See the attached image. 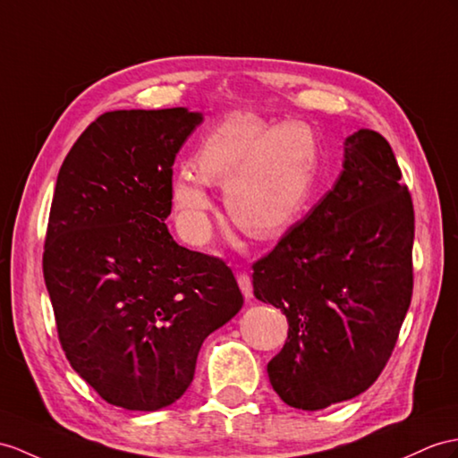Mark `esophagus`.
Segmentation results:
<instances>
[{"label": "esophagus", "mask_w": 458, "mask_h": 458, "mask_svg": "<svg viewBox=\"0 0 458 458\" xmlns=\"http://www.w3.org/2000/svg\"><path fill=\"white\" fill-rule=\"evenodd\" d=\"M239 287H241L242 295L250 301L252 299V280L249 274H244V272L239 274Z\"/></svg>", "instance_id": "34e87169"}]
</instances>
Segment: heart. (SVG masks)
Masks as SVG:
<instances>
[{"label":"heart","instance_id":"obj_1","mask_svg":"<svg viewBox=\"0 0 458 458\" xmlns=\"http://www.w3.org/2000/svg\"><path fill=\"white\" fill-rule=\"evenodd\" d=\"M317 166V145L303 124L272 126L254 114H233L199 145L198 165L178 169L171 199L191 241L209 233L208 182L225 184V208L247 235L284 233L303 209Z\"/></svg>","mask_w":458,"mask_h":458}]
</instances>
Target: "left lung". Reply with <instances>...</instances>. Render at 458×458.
<instances>
[{
  "mask_svg": "<svg viewBox=\"0 0 458 458\" xmlns=\"http://www.w3.org/2000/svg\"><path fill=\"white\" fill-rule=\"evenodd\" d=\"M336 184L252 264L256 299L287 340L267 377L287 406L322 410L369 388L393 353L414 287V206L388 141H344Z\"/></svg>",
  "mask_w": 458,
  "mask_h": 458,
  "instance_id": "1",
  "label": "left lung"
}]
</instances>
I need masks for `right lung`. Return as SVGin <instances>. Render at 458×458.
<instances>
[{
    "label": "right lung",
    "mask_w": 458,
    "mask_h": 458,
    "mask_svg": "<svg viewBox=\"0 0 458 458\" xmlns=\"http://www.w3.org/2000/svg\"><path fill=\"white\" fill-rule=\"evenodd\" d=\"M199 122L182 106L100 114L55 181L42 270L62 350L126 410L181 398L204 340L244 303L225 262L165 225L176 153Z\"/></svg>",
    "instance_id": "obj_1"
}]
</instances>
